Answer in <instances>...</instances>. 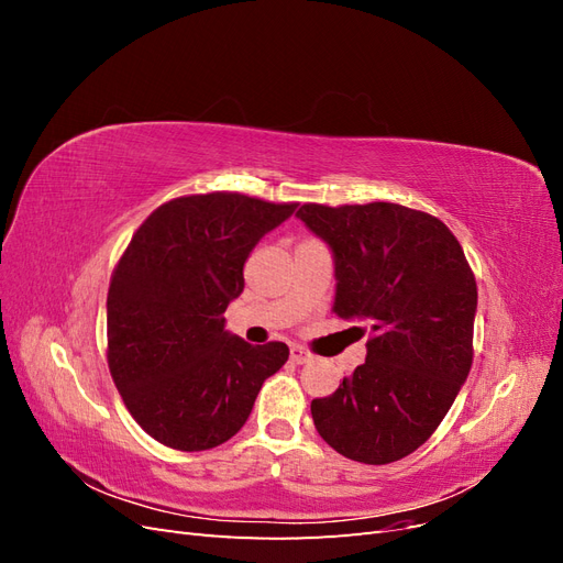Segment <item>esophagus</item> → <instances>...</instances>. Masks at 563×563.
Here are the masks:
<instances>
[{
  "mask_svg": "<svg viewBox=\"0 0 563 563\" xmlns=\"http://www.w3.org/2000/svg\"><path fill=\"white\" fill-rule=\"evenodd\" d=\"M312 360V354L305 347H291V362L294 364H308Z\"/></svg>",
  "mask_w": 563,
  "mask_h": 563,
  "instance_id": "1",
  "label": "esophagus"
}]
</instances>
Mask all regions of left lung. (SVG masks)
<instances>
[{"label":"left lung","mask_w":563,"mask_h":563,"mask_svg":"<svg viewBox=\"0 0 563 563\" xmlns=\"http://www.w3.org/2000/svg\"><path fill=\"white\" fill-rule=\"evenodd\" d=\"M296 216L333 253V312L371 333L366 362L312 401L314 428L356 463H395L432 437L467 380L476 282L463 246L401 203H302Z\"/></svg>","instance_id":"left-lung-1"}]
</instances>
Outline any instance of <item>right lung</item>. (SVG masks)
Masks as SVG:
<instances>
[{
	"mask_svg": "<svg viewBox=\"0 0 563 563\" xmlns=\"http://www.w3.org/2000/svg\"><path fill=\"white\" fill-rule=\"evenodd\" d=\"M298 203L240 192L166 201L135 230L108 291V364L135 422L176 451H207L244 428L286 360L284 343L225 331L244 263Z\"/></svg>",
	"mask_w": 563,
	"mask_h": 563,
	"instance_id": "obj_1",
	"label": "right lung"
}]
</instances>
